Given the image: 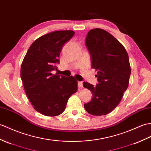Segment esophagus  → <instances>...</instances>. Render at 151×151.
Segmentation results:
<instances>
[{
  "label": "esophagus",
  "mask_w": 151,
  "mask_h": 151,
  "mask_svg": "<svg viewBox=\"0 0 151 151\" xmlns=\"http://www.w3.org/2000/svg\"><path fill=\"white\" fill-rule=\"evenodd\" d=\"M78 87H83V82H78Z\"/></svg>",
  "instance_id": "34e87169"
}]
</instances>
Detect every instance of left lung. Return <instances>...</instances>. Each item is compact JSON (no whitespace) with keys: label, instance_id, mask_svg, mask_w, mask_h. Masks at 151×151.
<instances>
[{"label":"left lung","instance_id":"8db88e82","mask_svg":"<svg viewBox=\"0 0 151 151\" xmlns=\"http://www.w3.org/2000/svg\"><path fill=\"white\" fill-rule=\"evenodd\" d=\"M86 45L91 56L92 68L98 71L96 86L84 82L83 87L93 93V99L84 104L90 114H107L117 107L127 90L131 75L129 56L124 45L106 30L91 29Z\"/></svg>","mask_w":151,"mask_h":151}]
</instances>
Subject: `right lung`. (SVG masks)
Listing matches in <instances>:
<instances>
[{"label":"right lung","mask_w":151,"mask_h":151,"mask_svg":"<svg viewBox=\"0 0 151 151\" xmlns=\"http://www.w3.org/2000/svg\"><path fill=\"white\" fill-rule=\"evenodd\" d=\"M74 35L73 31L65 30L41 36L30 45L21 65L20 76L28 99L35 109L47 116L62 114L69 97L78 91L73 76L51 73L57 68L63 45Z\"/></svg>","instance_id":"1"}]
</instances>
